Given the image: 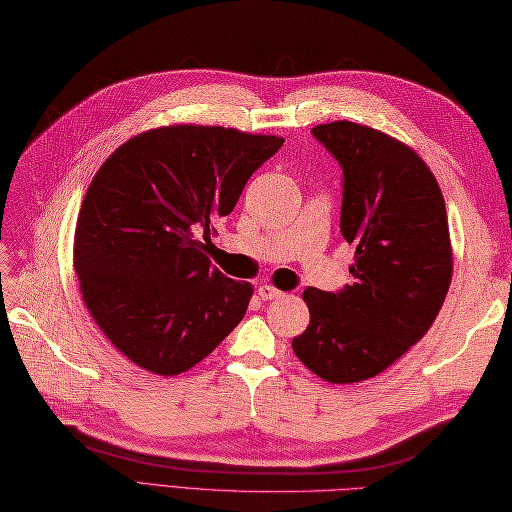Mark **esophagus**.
Segmentation results:
<instances>
[{
  "mask_svg": "<svg viewBox=\"0 0 512 512\" xmlns=\"http://www.w3.org/2000/svg\"><path fill=\"white\" fill-rule=\"evenodd\" d=\"M257 297L262 299V301H273V299L284 297V292L277 290V288H273V286L264 284V286H259V288H257Z\"/></svg>",
  "mask_w": 512,
  "mask_h": 512,
  "instance_id": "esophagus-1",
  "label": "esophagus"
}]
</instances>
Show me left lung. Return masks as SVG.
Returning <instances> with one entry per match:
<instances>
[{
    "mask_svg": "<svg viewBox=\"0 0 512 512\" xmlns=\"http://www.w3.org/2000/svg\"><path fill=\"white\" fill-rule=\"evenodd\" d=\"M312 136L343 169L341 233L356 246L352 284L308 288L299 361L328 383L383 372L436 321L451 284V239L436 178L407 145L365 125L336 121Z\"/></svg>",
    "mask_w": 512,
    "mask_h": 512,
    "instance_id": "left-lung-1",
    "label": "left lung"
}]
</instances>
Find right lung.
Instances as JSON below:
<instances>
[{"label": "right lung", "mask_w": 512, "mask_h": 512, "mask_svg": "<svg viewBox=\"0 0 512 512\" xmlns=\"http://www.w3.org/2000/svg\"><path fill=\"white\" fill-rule=\"evenodd\" d=\"M284 138L173 125L103 162L79 211L74 270L103 334L138 367L176 376L244 319L253 286L206 257L213 222Z\"/></svg>", "instance_id": "right-lung-1"}]
</instances>
